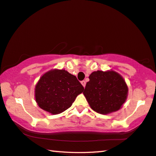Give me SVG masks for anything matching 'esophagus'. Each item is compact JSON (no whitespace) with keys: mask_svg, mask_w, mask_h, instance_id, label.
<instances>
[{"mask_svg":"<svg viewBox=\"0 0 156 156\" xmlns=\"http://www.w3.org/2000/svg\"><path fill=\"white\" fill-rule=\"evenodd\" d=\"M81 84H82V85H83L84 87H85V85H86V82L85 81H84V80L81 81Z\"/></svg>","mask_w":156,"mask_h":156,"instance_id":"obj_1","label":"esophagus"}]
</instances>
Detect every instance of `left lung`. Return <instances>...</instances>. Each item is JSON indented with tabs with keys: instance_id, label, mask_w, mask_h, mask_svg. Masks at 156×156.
<instances>
[{
	"instance_id": "left-lung-1",
	"label": "left lung",
	"mask_w": 156,
	"mask_h": 156,
	"mask_svg": "<svg viewBox=\"0 0 156 156\" xmlns=\"http://www.w3.org/2000/svg\"><path fill=\"white\" fill-rule=\"evenodd\" d=\"M89 78L83 94L94 111L106 115L121 108L128 93L122 76L112 70H98L90 73Z\"/></svg>"
}]
</instances>
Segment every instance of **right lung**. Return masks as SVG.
<instances>
[{
  "label": "right lung",
  "instance_id": "1",
  "mask_svg": "<svg viewBox=\"0 0 156 156\" xmlns=\"http://www.w3.org/2000/svg\"><path fill=\"white\" fill-rule=\"evenodd\" d=\"M84 87L65 69H52L41 76L35 89L36 102L45 111L57 115L68 109Z\"/></svg>",
  "mask_w": 156,
  "mask_h": 156
}]
</instances>
